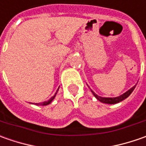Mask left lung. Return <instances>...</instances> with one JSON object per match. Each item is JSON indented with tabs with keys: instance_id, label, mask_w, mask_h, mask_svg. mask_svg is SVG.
Segmentation results:
<instances>
[{
	"instance_id": "1",
	"label": "left lung",
	"mask_w": 146,
	"mask_h": 146,
	"mask_svg": "<svg viewBox=\"0 0 146 146\" xmlns=\"http://www.w3.org/2000/svg\"><path fill=\"white\" fill-rule=\"evenodd\" d=\"M135 88H136V85L133 86L132 88H130L129 90H127L126 93H124L123 94L119 96V97H116V98H102V97L98 96V94H96L92 89H91V92L93 93V94L94 95V97L97 98L98 101H100L101 102H103V103L106 104H116L122 101H123V100L126 99L127 97H129V95L132 93V91L134 90Z\"/></svg>"
}]
</instances>
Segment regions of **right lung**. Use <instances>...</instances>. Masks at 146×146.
I'll use <instances>...</instances> for the list:
<instances>
[{"label": "right lung", "mask_w": 146, "mask_h": 146, "mask_svg": "<svg viewBox=\"0 0 146 146\" xmlns=\"http://www.w3.org/2000/svg\"><path fill=\"white\" fill-rule=\"evenodd\" d=\"M58 90H57V92H56V93L54 94V96H53L52 98H50L48 101H47V102H41V103H36V105H37V106H47V105H48V104H50L51 102H52V101H53V99H54V98H55V96H56V94H57V93H58Z\"/></svg>", "instance_id": "add662e5"}]
</instances>
